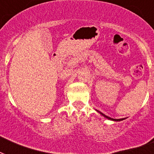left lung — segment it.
I'll return each mask as SVG.
<instances>
[{
    "mask_svg": "<svg viewBox=\"0 0 154 154\" xmlns=\"http://www.w3.org/2000/svg\"><path fill=\"white\" fill-rule=\"evenodd\" d=\"M97 112H98L99 113H100V114H101V115H102V116L104 117H105V118H107L108 120H111V121H113V122H120V121H123V120H125V118H122V119H114V118H111V117H108V116H106V115L103 114V113L101 112H99V111H97Z\"/></svg>",
    "mask_w": 154,
    "mask_h": 154,
    "instance_id": "obj_1",
    "label": "left lung"
}]
</instances>
